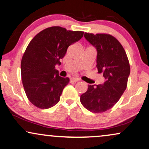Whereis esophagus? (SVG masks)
Masks as SVG:
<instances>
[{
  "mask_svg": "<svg viewBox=\"0 0 149 149\" xmlns=\"http://www.w3.org/2000/svg\"><path fill=\"white\" fill-rule=\"evenodd\" d=\"M78 80H79V79L76 78H70V82H71V83H73V82H76Z\"/></svg>",
  "mask_w": 149,
  "mask_h": 149,
  "instance_id": "1",
  "label": "esophagus"
}]
</instances>
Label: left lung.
I'll list each match as a JSON object with an SVG mask.
<instances>
[{"mask_svg":"<svg viewBox=\"0 0 149 149\" xmlns=\"http://www.w3.org/2000/svg\"><path fill=\"white\" fill-rule=\"evenodd\" d=\"M84 38L96 48L97 68L105 78L103 84L88 85L80 102L89 111L102 113L118 102L127 86L129 59L120 42L108 33H84Z\"/></svg>","mask_w":149,"mask_h":149,"instance_id":"8db88e82","label":"left lung"}]
</instances>
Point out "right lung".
<instances>
[{"instance_id":"add662e5","label":"right lung","mask_w":149,"mask_h":149,"mask_svg":"<svg viewBox=\"0 0 149 149\" xmlns=\"http://www.w3.org/2000/svg\"><path fill=\"white\" fill-rule=\"evenodd\" d=\"M84 31H71L54 26L37 33L26 48L21 61L22 82L31 104L46 109L60 100L69 78L59 76L56 65L67 48L83 36Z\"/></svg>"}]
</instances>
